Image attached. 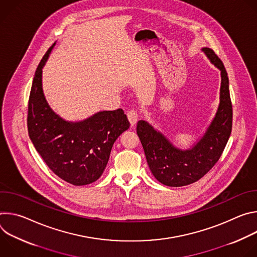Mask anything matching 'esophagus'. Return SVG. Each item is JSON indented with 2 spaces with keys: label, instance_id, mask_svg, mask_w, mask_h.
<instances>
[{
  "label": "esophagus",
  "instance_id": "34e87169",
  "mask_svg": "<svg viewBox=\"0 0 257 257\" xmlns=\"http://www.w3.org/2000/svg\"><path fill=\"white\" fill-rule=\"evenodd\" d=\"M127 117H128V119L130 121L131 125H134L138 121V119H139V114H138V112L136 111V109L132 108V109H130V111H128Z\"/></svg>",
  "mask_w": 257,
  "mask_h": 257
}]
</instances>
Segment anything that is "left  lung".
<instances>
[{
	"label": "left lung",
	"mask_w": 257,
	"mask_h": 257,
	"mask_svg": "<svg viewBox=\"0 0 257 257\" xmlns=\"http://www.w3.org/2000/svg\"><path fill=\"white\" fill-rule=\"evenodd\" d=\"M202 51L221 70L219 104L215 117L201 139L190 150H179L161 132L145 121H138L137 134L149 167L162 184L171 187L189 185L202 178L221 158L232 131L233 109L228 73L223 62L209 48Z\"/></svg>",
	"instance_id": "1"
}]
</instances>
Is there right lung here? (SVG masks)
<instances>
[{"mask_svg": "<svg viewBox=\"0 0 257 257\" xmlns=\"http://www.w3.org/2000/svg\"><path fill=\"white\" fill-rule=\"evenodd\" d=\"M55 44L35 71L28 100L27 128L34 148L47 166L70 184L96 181L105 169L116 139L130 123L122 108L94 114L81 122H68L48 104L43 91V67Z\"/></svg>", "mask_w": 257, "mask_h": 257, "instance_id": "right-lung-1", "label": "right lung"}]
</instances>
